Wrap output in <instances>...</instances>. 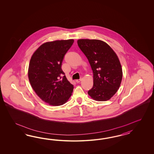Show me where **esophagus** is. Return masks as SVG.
Instances as JSON below:
<instances>
[{
	"mask_svg": "<svg viewBox=\"0 0 154 154\" xmlns=\"http://www.w3.org/2000/svg\"><path fill=\"white\" fill-rule=\"evenodd\" d=\"M75 81H76L77 83H79L81 81V79H77Z\"/></svg>",
	"mask_w": 154,
	"mask_h": 154,
	"instance_id": "1",
	"label": "esophagus"
}]
</instances>
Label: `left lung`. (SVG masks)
Here are the masks:
<instances>
[{"mask_svg":"<svg viewBox=\"0 0 154 154\" xmlns=\"http://www.w3.org/2000/svg\"><path fill=\"white\" fill-rule=\"evenodd\" d=\"M77 43L93 72V86L88 91L96 101H107L116 94L122 79L121 63L107 43L99 39H80Z\"/></svg>","mask_w":154,"mask_h":154,"instance_id":"8db88e82","label":"left lung"}]
</instances>
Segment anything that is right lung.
Returning a JSON list of instances; mask_svg holds the SVG:
<instances>
[{
    "label": "right lung",
    "instance_id": "1",
    "mask_svg": "<svg viewBox=\"0 0 154 154\" xmlns=\"http://www.w3.org/2000/svg\"><path fill=\"white\" fill-rule=\"evenodd\" d=\"M73 39L56 40L44 43L31 57L28 78L34 91L45 102L59 106L68 102L73 85L61 69L64 56Z\"/></svg>",
    "mask_w": 154,
    "mask_h": 154
}]
</instances>
